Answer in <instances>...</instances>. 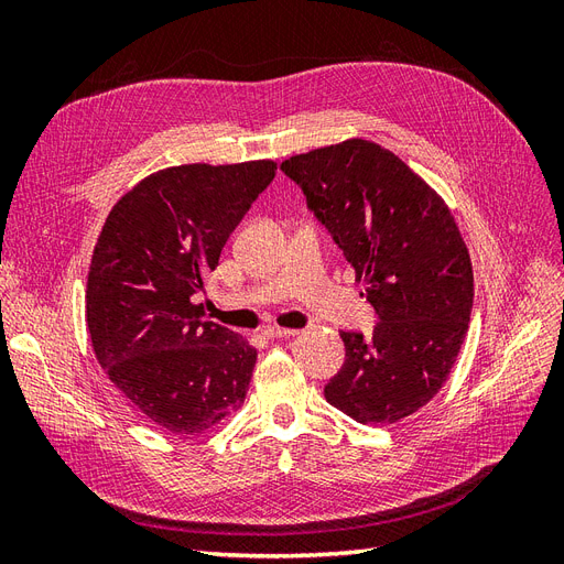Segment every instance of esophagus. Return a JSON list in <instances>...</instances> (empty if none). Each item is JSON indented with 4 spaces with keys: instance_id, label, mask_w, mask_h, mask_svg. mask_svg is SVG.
Here are the masks:
<instances>
[{
    "instance_id": "1",
    "label": "esophagus",
    "mask_w": 564,
    "mask_h": 564,
    "mask_svg": "<svg viewBox=\"0 0 564 564\" xmlns=\"http://www.w3.org/2000/svg\"><path fill=\"white\" fill-rule=\"evenodd\" d=\"M296 334V329H284V327H265L263 336L268 338H292Z\"/></svg>"
}]
</instances>
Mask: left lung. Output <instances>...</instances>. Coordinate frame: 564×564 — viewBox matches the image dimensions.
I'll use <instances>...</instances> for the list:
<instances>
[{
  "instance_id": "obj_1",
  "label": "left lung",
  "mask_w": 564,
  "mask_h": 564,
  "mask_svg": "<svg viewBox=\"0 0 564 564\" xmlns=\"http://www.w3.org/2000/svg\"><path fill=\"white\" fill-rule=\"evenodd\" d=\"M334 237L381 322L340 332L346 362L324 398L357 423L383 425L429 404L447 381L473 311V265L456 220L398 155L365 139L282 162Z\"/></svg>"
}]
</instances>
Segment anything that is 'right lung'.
<instances>
[{"label": "right lung", "instance_id": "add662e5", "mask_svg": "<svg viewBox=\"0 0 564 564\" xmlns=\"http://www.w3.org/2000/svg\"><path fill=\"white\" fill-rule=\"evenodd\" d=\"M278 164H181L119 199L91 256L87 327L98 365L148 423L214 429L247 398L256 348L204 319L195 294Z\"/></svg>", "mask_w": 564, "mask_h": 564}]
</instances>
